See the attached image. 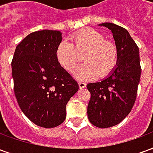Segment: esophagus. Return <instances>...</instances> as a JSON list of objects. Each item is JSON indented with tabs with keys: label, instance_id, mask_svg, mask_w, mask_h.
Instances as JSON below:
<instances>
[{
	"label": "esophagus",
	"instance_id": "obj_1",
	"mask_svg": "<svg viewBox=\"0 0 153 153\" xmlns=\"http://www.w3.org/2000/svg\"><path fill=\"white\" fill-rule=\"evenodd\" d=\"M79 86L80 89H83L86 87V83L84 82H79Z\"/></svg>",
	"mask_w": 153,
	"mask_h": 153
}]
</instances>
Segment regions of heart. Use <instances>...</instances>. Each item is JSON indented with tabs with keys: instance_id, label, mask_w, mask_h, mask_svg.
Here are the masks:
<instances>
[{
	"instance_id": "b5f03b06",
	"label": "heart",
	"mask_w": 153,
	"mask_h": 153,
	"mask_svg": "<svg viewBox=\"0 0 153 153\" xmlns=\"http://www.w3.org/2000/svg\"><path fill=\"white\" fill-rule=\"evenodd\" d=\"M70 42L63 40L56 48V59L65 70L72 72L75 70L83 55L84 63L74 74L78 79L88 80L96 78L98 74L107 75L115 68L118 51L115 45L105 40L102 34L93 28H86L74 33Z\"/></svg>"
}]
</instances>
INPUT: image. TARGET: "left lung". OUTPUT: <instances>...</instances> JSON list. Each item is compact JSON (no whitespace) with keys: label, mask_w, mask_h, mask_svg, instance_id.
Wrapping results in <instances>:
<instances>
[{"label":"left lung","mask_w":153,"mask_h":153,"mask_svg":"<svg viewBox=\"0 0 153 153\" xmlns=\"http://www.w3.org/2000/svg\"><path fill=\"white\" fill-rule=\"evenodd\" d=\"M112 33L118 58L109 75L87 88L91 93L88 118L98 128L118 125L131 111L136 100L141 75L139 50L125 28L112 23H103Z\"/></svg>","instance_id":"obj_1"}]
</instances>
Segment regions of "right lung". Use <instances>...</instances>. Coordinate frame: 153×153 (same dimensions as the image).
Segmentation results:
<instances>
[{
	"label": "right lung",
	"mask_w": 153,
	"mask_h": 153,
	"mask_svg": "<svg viewBox=\"0 0 153 153\" xmlns=\"http://www.w3.org/2000/svg\"><path fill=\"white\" fill-rule=\"evenodd\" d=\"M61 35L47 29L28 34L16 47L11 63L19 106L33 123L47 128L63 123L67 102L79 90L56 59Z\"/></svg>",
	"instance_id": "obj_1"
}]
</instances>
